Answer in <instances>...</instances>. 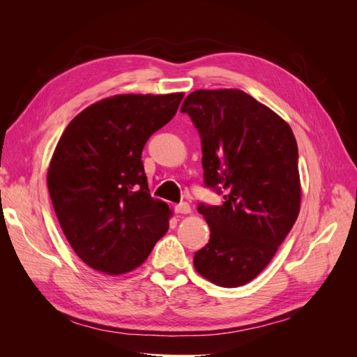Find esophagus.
Returning <instances> with one entry per match:
<instances>
[{"label": "esophagus", "instance_id": "obj_1", "mask_svg": "<svg viewBox=\"0 0 357 357\" xmlns=\"http://www.w3.org/2000/svg\"><path fill=\"white\" fill-rule=\"evenodd\" d=\"M176 213L177 214H190L192 208L188 202H181V204L176 205Z\"/></svg>", "mask_w": 357, "mask_h": 357}]
</instances>
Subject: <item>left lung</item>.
I'll return each instance as SVG.
<instances>
[{
	"label": "left lung",
	"mask_w": 357,
	"mask_h": 357,
	"mask_svg": "<svg viewBox=\"0 0 357 357\" xmlns=\"http://www.w3.org/2000/svg\"><path fill=\"white\" fill-rule=\"evenodd\" d=\"M198 128L205 185L222 205L198 211L210 241L197 273L220 287L252 282L273 261L301 208L298 144L284 119L240 89H199L181 105Z\"/></svg>",
	"instance_id": "1"
}]
</instances>
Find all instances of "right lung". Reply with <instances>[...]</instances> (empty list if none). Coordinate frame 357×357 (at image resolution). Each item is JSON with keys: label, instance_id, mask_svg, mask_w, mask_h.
Instances as JSON below:
<instances>
[{"label": "right lung", "instance_id": "add662e5", "mask_svg": "<svg viewBox=\"0 0 357 357\" xmlns=\"http://www.w3.org/2000/svg\"><path fill=\"white\" fill-rule=\"evenodd\" d=\"M183 96H109L86 107L62 132L47 188L63 235L92 269L134 271L168 231L172 211L150 197L142 152L176 116Z\"/></svg>", "mask_w": 357, "mask_h": 357}]
</instances>
